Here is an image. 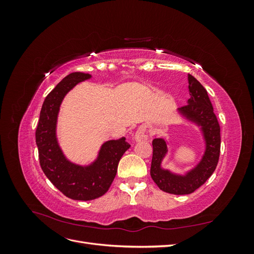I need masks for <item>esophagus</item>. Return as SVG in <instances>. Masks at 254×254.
Masks as SVG:
<instances>
[{
	"label": "esophagus",
	"instance_id": "1",
	"mask_svg": "<svg viewBox=\"0 0 254 254\" xmlns=\"http://www.w3.org/2000/svg\"><path fill=\"white\" fill-rule=\"evenodd\" d=\"M150 140V136L148 135L146 129L143 127H140L136 130V132L134 134V141L135 142H141V141H148Z\"/></svg>",
	"mask_w": 254,
	"mask_h": 254
}]
</instances>
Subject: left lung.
I'll list each match as a JSON object with an SVG mask.
<instances>
[{
    "label": "left lung",
    "instance_id": "1",
    "mask_svg": "<svg viewBox=\"0 0 254 254\" xmlns=\"http://www.w3.org/2000/svg\"><path fill=\"white\" fill-rule=\"evenodd\" d=\"M190 98L188 105L177 109L181 117L200 130L204 151L199 162L184 174H177L162 166L168 152L163 137L152 141L150 176L160 190L170 194L187 195L195 191L210 178L217 166L220 152V127L206 90L194 76L188 75Z\"/></svg>",
    "mask_w": 254,
    "mask_h": 254
}]
</instances>
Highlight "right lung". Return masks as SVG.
Wrapping results in <instances>:
<instances>
[{"mask_svg": "<svg viewBox=\"0 0 254 254\" xmlns=\"http://www.w3.org/2000/svg\"><path fill=\"white\" fill-rule=\"evenodd\" d=\"M91 74H68L45 97L36 130L40 165L49 180L61 193L74 200H93L109 190L122 156L130 147L124 136L105 142L96 159L88 165L71 162L60 148L57 119L64 96L76 84L88 80Z\"/></svg>", "mask_w": 254, "mask_h": 254, "instance_id": "add662e5", "label": "right lung"}]
</instances>
